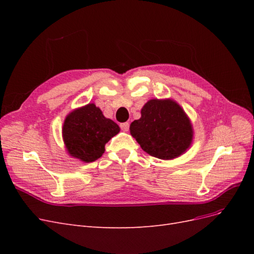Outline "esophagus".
Returning <instances> with one entry per match:
<instances>
[{
  "mask_svg": "<svg viewBox=\"0 0 254 254\" xmlns=\"http://www.w3.org/2000/svg\"><path fill=\"white\" fill-rule=\"evenodd\" d=\"M120 127H121V129L123 130V131H128L129 130V123H122V124L120 125Z\"/></svg>",
  "mask_w": 254,
  "mask_h": 254,
  "instance_id": "34e87169",
  "label": "esophagus"
}]
</instances>
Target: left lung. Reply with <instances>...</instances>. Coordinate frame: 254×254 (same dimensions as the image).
<instances>
[{
    "instance_id": "obj_1",
    "label": "left lung",
    "mask_w": 254,
    "mask_h": 254,
    "mask_svg": "<svg viewBox=\"0 0 254 254\" xmlns=\"http://www.w3.org/2000/svg\"><path fill=\"white\" fill-rule=\"evenodd\" d=\"M141 114V119L130 125V133L150 156L171 160L190 147L193 129L178 104L171 99H151L145 104Z\"/></svg>"
}]
</instances>
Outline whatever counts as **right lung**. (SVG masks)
<instances>
[{"label": "right lung", "instance_id": "right-lung-1", "mask_svg": "<svg viewBox=\"0 0 254 254\" xmlns=\"http://www.w3.org/2000/svg\"><path fill=\"white\" fill-rule=\"evenodd\" d=\"M120 132L112 120L106 119L101 109L89 104L67 115L63 135L68 153L83 162H93L105 152V145Z\"/></svg>", "mask_w": 254, "mask_h": 254}]
</instances>
